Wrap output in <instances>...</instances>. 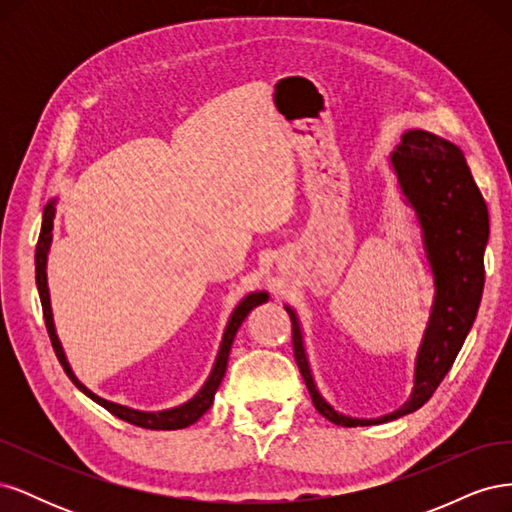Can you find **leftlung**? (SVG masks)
<instances>
[{
  "label": "left lung",
  "instance_id": "obj_1",
  "mask_svg": "<svg viewBox=\"0 0 512 512\" xmlns=\"http://www.w3.org/2000/svg\"><path fill=\"white\" fill-rule=\"evenodd\" d=\"M391 166L401 194L416 213L433 275V303L416 350L412 391L406 404L378 418L337 412L314 382L299 316L290 305H284L292 322L294 359L314 406L324 418L342 427L389 423L427 404L453 367L483 297L489 213L463 151L431 132L408 130L391 153Z\"/></svg>",
  "mask_w": 512,
  "mask_h": 512
}]
</instances>
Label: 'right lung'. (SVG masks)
<instances>
[{
  "label": "right lung",
  "instance_id": "right-lung-1",
  "mask_svg": "<svg viewBox=\"0 0 512 512\" xmlns=\"http://www.w3.org/2000/svg\"><path fill=\"white\" fill-rule=\"evenodd\" d=\"M55 203L57 198L49 200L44 207L42 213V230L38 237V245H36V286H38V294H40V303H42V314H44V322H46V331H49L53 350L57 354V359L64 367V371L68 374V378L74 382V386L79 391H83L89 399H94L96 404H100L102 408H106L111 414H115L121 421H128L136 427H145V429H183L192 423H196L200 416H203L211 404L215 391L220 389V382L226 374V365H228V354L232 348V342H235V335L241 327V322L245 320V316L252 312V309L260 303L269 301V294L265 290L260 292H250L247 297H243L239 301V305L232 309V314L228 318V324L222 335L220 342V350L218 356H215V363L211 367V374L205 380V384L200 386V391L185 401V404L177 406V408H168V410H160V412H145V410H134L128 406L115 404V401H108L104 397H98L96 393H91L87 386L74 376V371L66 359L64 346H61L57 331H55V322H53V309H51V297H49V284H46V258H49V250H51V241H53V218H55Z\"/></svg>",
  "mask_w": 512,
  "mask_h": 512
}]
</instances>
